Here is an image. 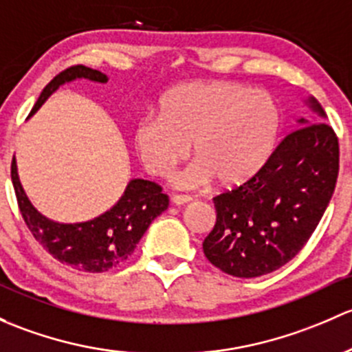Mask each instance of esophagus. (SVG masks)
Instances as JSON below:
<instances>
[{"label":"esophagus","mask_w":352,"mask_h":352,"mask_svg":"<svg viewBox=\"0 0 352 352\" xmlns=\"http://www.w3.org/2000/svg\"><path fill=\"white\" fill-rule=\"evenodd\" d=\"M173 205H186V203L191 201V197H186V195H173L171 197Z\"/></svg>","instance_id":"esophagus-1"}]
</instances>
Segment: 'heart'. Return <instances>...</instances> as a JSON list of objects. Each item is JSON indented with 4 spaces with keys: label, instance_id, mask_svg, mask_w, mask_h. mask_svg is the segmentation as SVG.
<instances>
[{
    "label": "heart",
    "instance_id": "b5f03b06",
    "mask_svg": "<svg viewBox=\"0 0 352 352\" xmlns=\"http://www.w3.org/2000/svg\"><path fill=\"white\" fill-rule=\"evenodd\" d=\"M280 126V107L267 91L232 81H193L169 89L159 101V118L137 123L132 140L152 176H171L191 146L197 161L176 176V186L215 179L220 188H234L263 168Z\"/></svg>",
    "mask_w": 352,
    "mask_h": 352
}]
</instances>
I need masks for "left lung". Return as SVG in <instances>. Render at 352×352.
Listing matches in <instances>:
<instances>
[{"label":"left lung","instance_id":"left-lung-1","mask_svg":"<svg viewBox=\"0 0 352 352\" xmlns=\"http://www.w3.org/2000/svg\"><path fill=\"white\" fill-rule=\"evenodd\" d=\"M300 118L249 181L213 198L217 222L203 241L206 259L223 273H273L302 251L320 222L339 175V142L324 108L305 100Z\"/></svg>","mask_w":352,"mask_h":352}]
</instances>
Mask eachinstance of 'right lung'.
Segmentation results:
<instances>
[{
    "label": "right lung",
    "instance_id": "right-lung-1",
    "mask_svg": "<svg viewBox=\"0 0 352 352\" xmlns=\"http://www.w3.org/2000/svg\"><path fill=\"white\" fill-rule=\"evenodd\" d=\"M88 79L93 82H108L103 72L86 66H72L57 74L43 88L30 117L66 82ZM12 181L18 206L25 223L38 244L60 263L88 273H103L120 266L132 256L137 244L149 229L152 220L168 208L169 200L161 188L147 179H130L120 200L110 210L86 222L63 223L42 215L25 193L18 176L16 159L12 162Z\"/></svg>",
    "mask_w": 352,
    "mask_h": 352
}]
</instances>
